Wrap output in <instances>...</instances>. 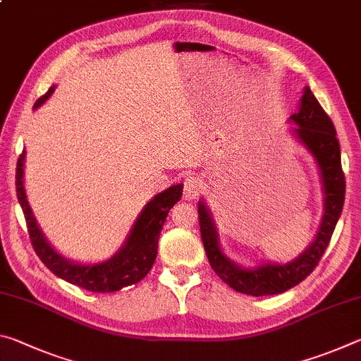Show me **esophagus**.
<instances>
[{"instance_id":"esophagus-1","label":"esophagus","mask_w":361,"mask_h":361,"mask_svg":"<svg viewBox=\"0 0 361 361\" xmlns=\"http://www.w3.org/2000/svg\"><path fill=\"white\" fill-rule=\"evenodd\" d=\"M202 191V180H199L197 176L189 175L185 180V189H183V197L186 200H192Z\"/></svg>"}]
</instances>
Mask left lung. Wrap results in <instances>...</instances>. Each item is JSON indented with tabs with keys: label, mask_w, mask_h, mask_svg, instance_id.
Returning <instances> with one entry per match:
<instances>
[{
	"label": "left lung",
	"mask_w": 361,
	"mask_h": 361,
	"mask_svg": "<svg viewBox=\"0 0 361 361\" xmlns=\"http://www.w3.org/2000/svg\"><path fill=\"white\" fill-rule=\"evenodd\" d=\"M295 122L293 129L296 138L307 148L319 164L323 192H325V213H323L320 229L315 240L302 255L286 264H261L247 269L232 262L224 256L218 243V234L210 210L204 200L199 202V224L207 258L216 276L228 283L231 288L252 296L279 295L293 288L314 271L328 247L336 224L341 216L345 197V178L341 166V148L336 138L333 121L322 108L309 87L304 89L298 113L290 116Z\"/></svg>",
	"instance_id": "obj_1"
}]
</instances>
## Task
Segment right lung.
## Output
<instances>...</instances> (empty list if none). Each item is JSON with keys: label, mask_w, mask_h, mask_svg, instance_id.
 <instances>
[{"label": "right lung", "mask_w": 361, "mask_h": 361, "mask_svg": "<svg viewBox=\"0 0 361 361\" xmlns=\"http://www.w3.org/2000/svg\"><path fill=\"white\" fill-rule=\"evenodd\" d=\"M52 92L54 87L38 99V102L35 103V108L41 106ZM23 161H25V151H22L19 156L16 169L17 199H19L23 215H25L32 245L49 271H52L57 277L66 280V282L94 293L118 291L124 286L138 283L140 280L146 277V274L151 271L156 261L159 235H161L169 212L181 199V183L154 195V199L146 204L135 224H133L126 243L113 258L97 262V264H79V262L63 258L49 245L44 234L36 224L32 209L28 205L25 188H23Z\"/></svg>", "instance_id": "add662e5"}]
</instances>
